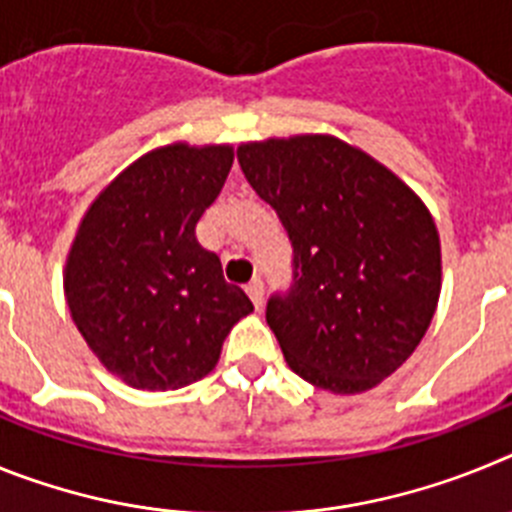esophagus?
<instances>
[{
  "label": "esophagus",
  "mask_w": 512,
  "mask_h": 512,
  "mask_svg": "<svg viewBox=\"0 0 512 512\" xmlns=\"http://www.w3.org/2000/svg\"><path fill=\"white\" fill-rule=\"evenodd\" d=\"M246 292L248 297H251L253 305H256V310H261V307H264V282H261V279H253V282H248Z\"/></svg>",
  "instance_id": "obj_1"
}]
</instances>
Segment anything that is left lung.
<instances>
[{
    "label": "left lung",
    "instance_id": "8db88e82",
    "mask_svg": "<svg viewBox=\"0 0 512 512\" xmlns=\"http://www.w3.org/2000/svg\"><path fill=\"white\" fill-rule=\"evenodd\" d=\"M238 164L295 248V287L266 323L289 369L361 395L410 359L441 297V238L418 194L336 135L251 140Z\"/></svg>",
    "mask_w": 512,
    "mask_h": 512
}]
</instances>
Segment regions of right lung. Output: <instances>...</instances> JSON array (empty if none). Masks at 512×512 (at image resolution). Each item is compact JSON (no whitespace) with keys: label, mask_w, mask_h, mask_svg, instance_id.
<instances>
[{"label":"right lung","mask_w":512,"mask_h":512,"mask_svg":"<svg viewBox=\"0 0 512 512\" xmlns=\"http://www.w3.org/2000/svg\"><path fill=\"white\" fill-rule=\"evenodd\" d=\"M230 166L228 143L176 140L122 169L81 217L63 266L66 305L99 364L133 390L207 377L253 312L194 235Z\"/></svg>","instance_id":"1"}]
</instances>
